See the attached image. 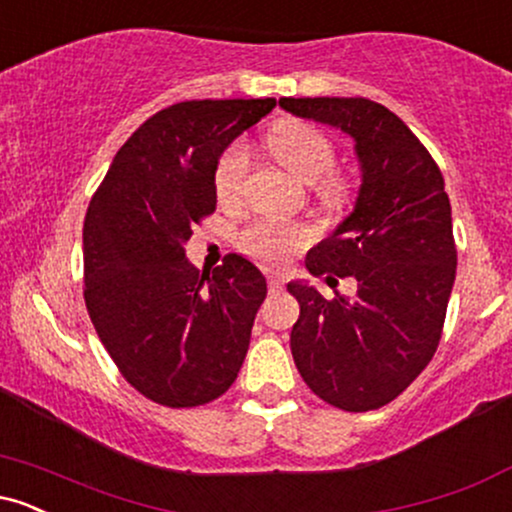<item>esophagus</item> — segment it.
I'll use <instances>...</instances> for the list:
<instances>
[{
    "instance_id": "obj_1",
    "label": "esophagus",
    "mask_w": 512,
    "mask_h": 512,
    "mask_svg": "<svg viewBox=\"0 0 512 512\" xmlns=\"http://www.w3.org/2000/svg\"><path fill=\"white\" fill-rule=\"evenodd\" d=\"M267 289H269V293H281L284 291V279H279V276H269Z\"/></svg>"
}]
</instances>
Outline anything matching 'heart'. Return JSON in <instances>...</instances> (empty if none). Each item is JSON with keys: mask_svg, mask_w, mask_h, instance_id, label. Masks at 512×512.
Returning <instances> with one entry per match:
<instances>
[{"mask_svg": "<svg viewBox=\"0 0 512 512\" xmlns=\"http://www.w3.org/2000/svg\"><path fill=\"white\" fill-rule=\"evenodd\" d=\"M264 142L281 166L305 185H313V195L320 207L334 211L344 209L351 202L354 180L346 173L332 170L337 151L322 129L308 122L286 120L272 127ZM248 163V151L243 144H231L223 149L214 168V192L221 204H236L243 195ZM313 240L315 231L303 223L255 221L240 231L238 248L267 267H281L301 255Z\"/></svg>", "mask_w": 512, "mask_h": 512, "instance_id": "obj_1", "label": "heart"}]
</instances>
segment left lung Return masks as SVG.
<instances>
[{"label":"left lung","instance_id":"1","mask_svg":"<svg viewBox=\"0 0 512 512\" xmlns=\"http://www.w3.org/2000/svg\"><path fill=\"white\" fill-rule=\"evenodd\" d=\"M298 117L351 134L363 182L354 214L310 252V274L354 276V301L289 284L301 305L291 354L305 385L332 407L390 404L436 354L455 284L457 248L443 173L385 105L368 98H281Z\"/></svg>","mask_w":512,"mask_h":512}]
</instances>
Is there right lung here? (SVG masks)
<instances>
[{
	"instance_id": "obj_1",
	"label": "right lung",
	"mask_w": 512,
	"mask_h": 512,
	"mask_svg": "<svg viewBox=\"0 0 512 512\" xmlns=\"http://www.w3.org/2000/svg\"><path fill=\"white\" fill-rule=\"evenodd\" d=\"M274 98L185 101L122 144L84 221V301L122 378L151 402L190 409L238 378L267 296L255 264L226 255L211 274L185 257L216 209L214 168Z\"/></svg>"
}]
</instances>
